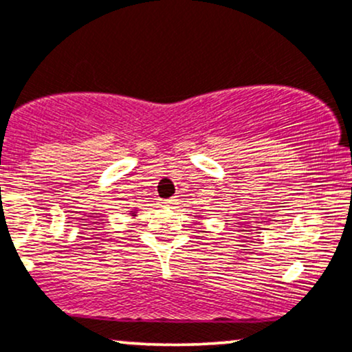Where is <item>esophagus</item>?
Wrapping results in <instances>:
<instances>
[{"mask_svg": "<svg viewBox=\"0 0 352 352\" xmlns=\"http://www.w3.org/2000/svg\"><path fill=\"white\" fill-rule=\"evenodd\" d=\"M175 201H177L175 197L167 198V200H160V203H162V205H173V203H175Z\"/></svg>", "mask_w": 352, "mask_h": 352, "instance_id": "esophagus-1", "label": "esophagus"}]
</instances>
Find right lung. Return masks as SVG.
<instances>
[{
	"mask_svg": "<svg viewBox=\"0 0 352 352\" xmlns=\"http://www.w3.org/2000/svg\"><path fill=\"white\" fill-rule=\"evenodd\" d=\"M129 214H131V217H135V211H131Z\"/></svg>",
	"mask_w": 352,
	"mask_h": 352,
	"instance_id": "obj_1",
	"label": "right lung"
}]
</instances>
